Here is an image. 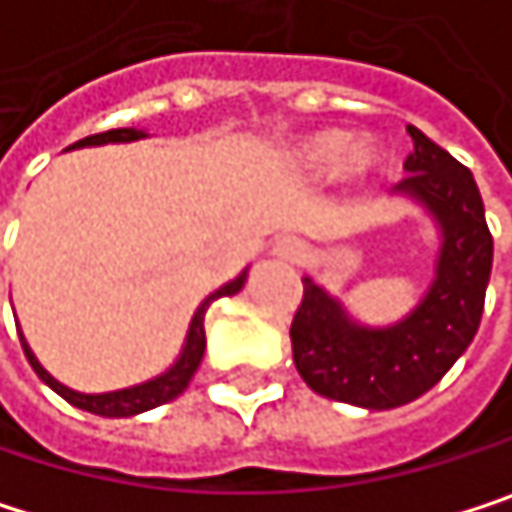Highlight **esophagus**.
Returning a JSON list of instances; mask_svg holds the SVG:
<instances>
[{"label":"esophagus","mask_w":512,"mask_h":512,"mask_svg":"<svg viewBox=\"0 0 512 512\" xmlns=\"http://www.w3.org/2000/svg\"><path fill=\"white\" fill-rule=\"evenodd\" d=\"M277 256L280 259H289V262H301L304 259V244L298 238H283L277 244Z\"/></svg>","instance_id":"obj_1"}]
</instances>
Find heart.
<instances>
[{
  "instance_id": "heart-1",
  "label": "heart",
  "mask_w": 512,
  "mask_h": 512,
  "mask_svg": "<svg viewBox=\"0 0 512 512\" xmlns=\"http://www.w3.org/2000/svg\"><path fill=\"white\" fill-rule=\"evenodd\" d=\"M350 156H353V165L356 168L365 165V156L362 153H353V144L344 135H323V138H316L310 144V159L319 168H335V165H341Z\"/></svg>"
}]
</instances>
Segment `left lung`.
<instances>
[{"label": "left lung", "mask_w": 512, "mask_h": 512, "mask_svg": "<svg viewBox=\"0 0 512 512\" xmlns=\"http://www.w3.org/2000/svg\"><path fill=\"white\" fill-rule=\"evenodd\" d=\"M407 132L413 153L395 189L422 202L443 232L428 295L401 323L365 329L304 277L289 329L295 368L313 392L371 410L401 407L440 383L480 329L492 274V232L471 168L416 126Z\"/></svg>", "instance_id": "1"}]
</instances>
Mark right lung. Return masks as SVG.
Instances as JSON below:
<instances>
[{
  "instance_id": "1",
  "label": "right lung",
  "mask_w": 512,
  "mask_h": 512,
  "mask_svg": "<svg viewBox=\"0 0 512 512\" xmlns=\"http://www.w3.org/2000/svg\"><path fill=\"white\" fill-rule=\"evenodd\" d=\"M135 138H144V132H138V129H108V132L87 135V138L75 141L72 147L108 144V141H135ZM244 280H247V274H241L238 280H232V283H226L223 289H217L214 295H208V298L202 301V307L196 310L193 323H189L186 347H183L180 359L174 362V368H168L162 377L147 380V383L132 386V389L105 392V395H84V392H75V389H69V386H62L59 380H53V377L38 365V359L32 356V350H29V344L23 341V335H20V344H23V353H26L32 371H35L56 395L66 398L69 404H75V407H81V410H87V413H96V416H135V413L153 410V407H159V404L177 398V395L189 386V380H193V374H196V368L202 365V356H205V313H208L211 301L226 298V295H235V292L244 286Z\"/></svg>"
}]
</instances>
